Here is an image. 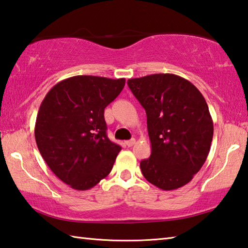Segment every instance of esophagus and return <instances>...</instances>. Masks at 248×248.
<instances>
[{
    "label": "esophagus",
    "instance_id": "obj_1",
    "mask_svg": "<svg viewBox=\"0 0 248 248\" xmlns=\"http://www.w3.org/2000/svg\"><path fill=\"white\" fill-rule=\"evenodd\" d=\"M135 142H136L135 138H132V140H129L126 141V145H127V147H132V146H134V144H135Z\"/></svg>",
    "mask_w": 248,
    "mask_h": 248
}]
</instances>
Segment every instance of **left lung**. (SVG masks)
Instances as JSON below:
<instances>
[{
	"instance_id": "8db88e82",
	"label": "left lung",
	"mask_w": 248,
	"mask_h": 248,
	"mask_svg": "<svg viewBox=\"0 0 248 248\" xmlns=\"http://www.w3.org/2000/svg\"><path fill=\"white\" fill-rule=\"evenodd\" d=\"M147 114L151 155L140 161L145 179L172 190L192 181L210 151L214 122L203 95L174 74H153L127 80Z\"/></svg>"
}]
</instances>
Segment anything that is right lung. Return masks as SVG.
Instances as JSON below:
<instances>
[{"instance_id": "1", "label": "right lung", "mask_w": 248, "mask_h": 248, "mask_svg": "<svg viewBox=\"0 0 248 248\" xmlns=\"http://www.w3.org/2000/svg\"><path fill=\"white\" fill-rule=\"evenodd\" d=\"M125 78L79 75L52 87L39 108L34 138L51 171L77 190L108 175L121 146L107 136L104 108L121 93Z\"/></svg>"}]
</instances>
